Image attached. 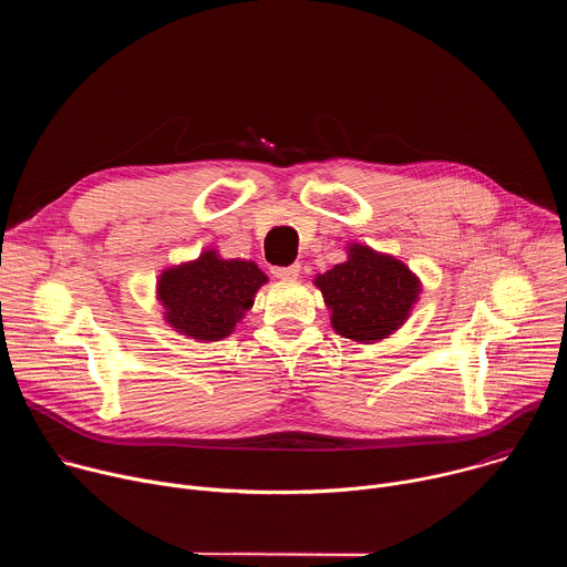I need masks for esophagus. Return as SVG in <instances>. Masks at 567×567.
<instances>
[{
	"mask_svg": "<svg viewBox=\"0 0 567 567\" xmlns=\"http://www.w3.org/2000/svg\"><path fill=\"white\" fill-rule=\"evenodd\" d=\"M271 274H274L276 278H282V280H293V278L300 276V265L293 262V265H289V267H274Z\"/></svg>",
	"mask_w": 567,
	"mask_h": 567,
	"instance_id": "1",
	"label": "esophagus"
}]
</instances>
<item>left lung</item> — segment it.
I'll return each instance as SVG.
<instances>
[{"label":"left lung","instance_id":"8db88e82","mask_svg":"<svg viewBox=\"0 0 567 567\" xmlns=\"http://www.w3.org/2000/svg\"><path fill=\"white\" fill-rule=\"evenodd\" d=\"M348 254V262L316 278L332 309V328L359 343L385 339L409 318L420 280L403 262L368 247L352 245Z\"/></svg>","mask_w":567,"mask_h":567}]
</instances>
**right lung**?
Instances as JSON below:
<instances>
[{
  "label": "right lung",
  "instance_id": "obj_1",
  "mask_svg": "<svg viewBox=\"0 0 567 567\" xmlns=\"http://www.w3.org/2000/svg\"><path fill=\"white\" fill-rule=\"evenodd\" d=\"M265 282L256 262L221 260L215 251H204L199 260L161 274L156 293L168 326L190 339L219 341L251 309Z\"/></svg>",
  "mask_w": 567,
  "mask_h": 567
}]
</instances>
